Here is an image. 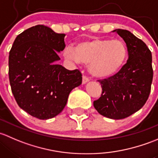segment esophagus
Segmentation results:
<instances>
[{"instance_id":"1","label":"esophagus","mask_w":158,"mask_h":158,"mask_svg":"<svg viewBox=\"0 0 158 158\" xmlns=\"http://www.w3.org/2000/svg\"><path fill=\"white\" fill-rule=\"evenodd\" d=\"M89 79L87 78L86 76H83V78H82V84H86L87 83H88Z\"/></svg>"}]
</instances>
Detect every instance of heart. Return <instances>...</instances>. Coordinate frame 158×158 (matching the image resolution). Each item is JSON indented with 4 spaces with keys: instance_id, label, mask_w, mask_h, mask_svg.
Here are the masks:
<instances>
[{
    "instance_id": "obj_1",
    "label": "heart",
    "mask_w": 158,
    "mask_h": 158,
    "mask_svg": "<svg viewBox=\"0 0 158 158\" xmlns=\"http://www.w3.org/2000/svg\"><path fill=\"white\" fill-rule=\"evenodd\" d=\"M128 49L124 42L94 37L76 44L74 50L68 48L64 57L76 63L88 64L91 76L108 79L116 75L124 66Z\"/></svg>"
}]
</instances>
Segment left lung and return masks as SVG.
I'll use <instances>...</instances> for the list:
<instances>
[{"label": "left lung", "instance_id": "1", "mask_svg": "<svg viewBox=\"0 0 158 158\" xmlns=\"http://www.w3.org/2000/svg\"><path fill=\"white\" fill-rule=\"evenodd\" d=\"M127 45L128 59L114 77L104 79L103 94L94 102L100 115L112 119H123L139 111L147 101L153 79L152 55L146 44L131 32L116 29Z\"/></svg>", "mask_w": 158, "mask_h": 158}]
</instances>
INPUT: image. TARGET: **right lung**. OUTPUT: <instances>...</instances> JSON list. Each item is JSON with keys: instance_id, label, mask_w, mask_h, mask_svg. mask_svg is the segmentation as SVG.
Masks as SVG:
<instances>
[{"instance_id": "add662e5", "label": "right lung", "mask_w": 158, "mask_h": 158, "mask_svg": "<svg viewBox=\"0 0 158 158\" xmlns=\"http://www.w3.org/2000/svg\"><path fill=\"white\" fill-rule=\"evenodd\" d=\"M65 34L44 25L30 27L17 36L9 53V80L22 110L40 119L59 114L71 91L82 83L78 70L57 62L65 47Z\"/></svg>"}]
</instances>
